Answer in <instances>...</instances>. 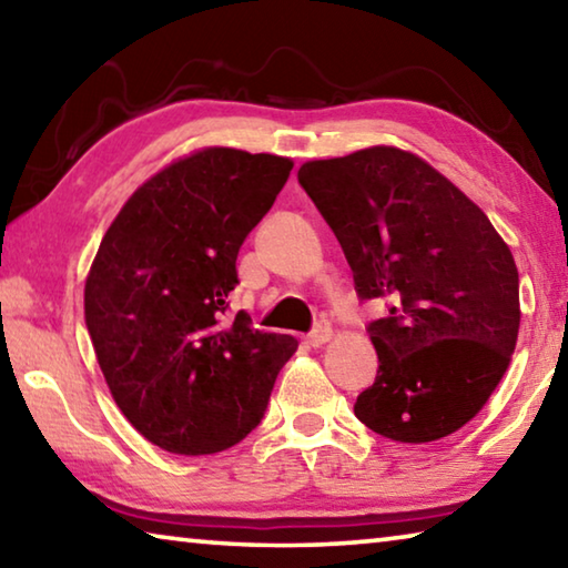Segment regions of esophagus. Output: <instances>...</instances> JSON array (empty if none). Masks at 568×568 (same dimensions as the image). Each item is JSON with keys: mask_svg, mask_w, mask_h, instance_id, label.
Instances as JSON below:
<instances>
[{"mask_svg": "<svg viewBox=\"0 0 568 568\" xmlns=\"http://www.w3.org/2000/svg\"><path fill=\"white\" fill-rule=\"evenodd\" d=\"M333 338V328L328 323H321L318 328H315L311 335H307V343L313 345V348H321V345H325Z\"/></svg>", "mask_w": 568, "mask_h": 568, "instance_id": "esophagus-1", "label": "esophagus"}]
</instances>
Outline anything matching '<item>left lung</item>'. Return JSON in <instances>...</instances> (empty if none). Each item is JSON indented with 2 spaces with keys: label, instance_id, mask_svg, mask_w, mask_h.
Instances as JSON below:
<instances>
[{
  "label": "left lung",
  "instance_id": "1",
  "mask_svg": "<svg viewBox=\"0 0 568 568\" xmlns=\"http://www.w3.org/2000/svg\"><path fill=\"white\" fill-rule=\"evenodd\" d=\"M297 180L338 237L363 301L378 376L355 416L398 444L456 434L491 398L518 338V271L474 200L408 150L311 160Z\"/></svg>",
  "mask_w": 568,
  "mask_h": 568
}]
</instances>
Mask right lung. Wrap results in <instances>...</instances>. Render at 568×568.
<instances>
[{"label":"right lung","instance_id":"obj_1","mask_svg":"<svg viewBox=\"0 0 568 568\" xmlns=\"http://www.w3.org/2000/svg\"><path fill=\"white\" fill-rule=\"evenodd\" d=\"M291 158L203 148L132 192L84 283V321L118 408L150 444L207 456L267 408L293 335L225 321L235 261L273 207Z\"/></svg>","mask_w":568,"mask_h":568}]
</instances>
